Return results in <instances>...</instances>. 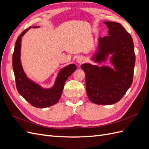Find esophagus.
I'll use <instances>...</instances> for the list:
<instances>
[{"label":"esophagus","mask_w":149,"mask_h":149,"mask_svg":"<svg viewBox=\"0 0 149 149\" xmlns=\"http://www.w3.org/2000/svg\"><path fill=\"white\" fill-rule=\"evenodd\" d=\"M76 62L78 64H82L84 62V58L82 56H79L76 58Z\"/></svg>","instance_id":"obj_1"}]
</instances>
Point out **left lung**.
<instances>
[{"label":"left lung","instance_id":"obj_1","mask_svg":"<svg viewBox=\"0 0 149 149\" xmlns=\"http://www.w3.org/2000/svg\"><path fill=\"white\" fill-rule=\"evenodd\" d=\"M108 35L99 38L97 52L92 60L104 62L112 54L109 66L85 63L81 66L85 73L86 89L89 100L96 104L110 105L119 101L133 81L136 63L132 38L122 25L114 22H104Z\"/></svg>","mask_w":149,"mask_h":149}]
</instances>
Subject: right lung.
Wrapping results in <instances>:
<instances>
[{
  "label": "right lung",
  "mask_w": 149,
  "mask_h": 149,
  "mask_svg": "<svg viewBox=\"0 0 149 149\" xmlns=\"http://www.w3.org/2000/svg\"><path fill=\"white\" fill-rule=\"evenodd\" d=\"M30 27L22 31L17 38L12 57V66L14 72L16 87L18 92L31 106L38 108H45L55 104L59 101L63 90L64 85L69 76L77 67L71 64L62 68L56 78L52 88L44 89L29 79L24 73L20 61L22 37ZM37 28V26H34Z\"/></svg>",
  "instance_id": "right-lung-1"
}]
</instances>
